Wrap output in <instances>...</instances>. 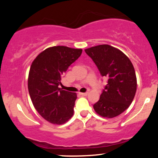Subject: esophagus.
Returning <instances> with one entry per match:
<instances>
[{
  "label": "esophagus",
  "mask_w": 158,
  "mask_h": 158,
  "mask_svg": "<svg viewBox=\"0 0 158 158\" xmlns=\"http://www.w3.org/2000/svg\"><path fill=\"white\" fill-rule=\"evenodd\" d=\"M79 94H80V95H81V96H87L88 94V92H86V93H79Z\"/></svg>",
  "instance_id": "1"
}]
</instances>
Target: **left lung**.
Here are the masks:
<instances>
[{
    "instance_id": "left-lung-1",
    "label": "left lung",
    "mask_w": 158,
    "mask_h": 158,
    "mask_svg": "<svg viewBox=\"0 0 158 158\" xmlns=\"http://www.w3.org/2000/svg\"><path fill=\"white\" fill-rule=\"evenodd\" d=\"M102 77L108 78L99 101L94 105L96 113L114 118L125 111L135 98L137 77L131 61L119 49L100 44L85 49Z\"/></svg>"
}]
</instances>
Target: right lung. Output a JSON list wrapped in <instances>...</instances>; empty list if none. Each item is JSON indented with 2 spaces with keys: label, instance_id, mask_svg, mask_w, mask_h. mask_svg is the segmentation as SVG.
I'll use <instances>...</instances> for the list:
<instances>
[{
  "label": "right lung",
  "instance_id": "obj_1",
  "mask_svg": "<svg viewBox=\"0 0 158 158\" xmlns=\"http://www.w3.org/2000/svg\"><path fill=\"white\" fill-rule=\"evenodd\" d=\"M81 52V49L54 46L39 53L32 62L29 94L35 110L49 123L61 125L73 117L77 94L61 89L59 85L63 74Z\"/></svg>",
  "mask_w": 158,
  "mask_h": 158
}]
</instances>
